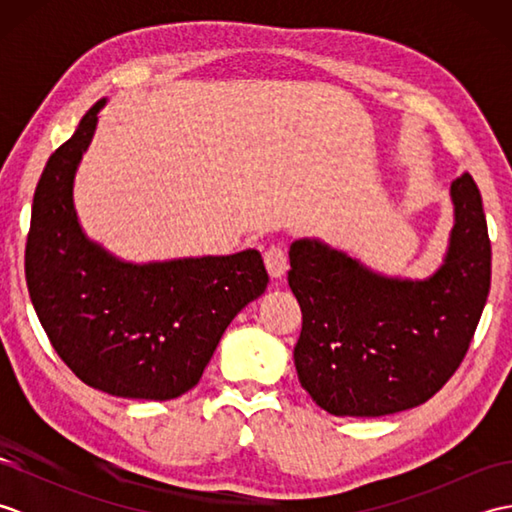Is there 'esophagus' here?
<instances>
[{
	"label": "esophagus",
	"instance_id": "obj_1",
	"mask_svg": "<svg viewBox=\"0 0 512 512\" xmlns=\"http://www.w3.org/2000/svg\"><path fill=\"white\" fill-rule=\"evenodd\" d=\"M264 264L268 268V275L273 279L284 277L288 270V257H286L284 246H275V244L270 246L264 253Z\"/></svg>",
	"mask_w": 512,
	"mask_h": 512
}]
</instances>
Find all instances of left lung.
<instances>
[{"mask_svg": "<svg viewBox=\"0 0 512 512\" xmlns=\"http://www.w3.org/2000/svg\"><path fill=\"white\" fill-rule=\"evenodd\" d=\"M455 224L444 264L422 281L365 268L319 239L290 246L301 306V387L334 416L376 418L427 402L464 361L491 288L482 195L466 171L451 184Z\"/></svg>", "mask_w": 512, "mask_h": 512, "instance_id": "obj_1", "label": "left lung"}]
</instances>
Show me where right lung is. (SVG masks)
Returning a JSON list of instances; mask_svg holds the SVG:
<instances>
[{
  "instance_id": "1",
  "label": "right lung",
  "mask_w": 512,
  "mask_h": 512,
  "mask_svg": "<svg viewBox=\"0 0 512 512\" xmlns=\"http://www.w3.org/2000/svg\"><path fill=\"white\" fill-rule=\"evenodd\" d=\"M105 99L54 151L32 200L26 284L61 361L118 398L171 400L198 385L228 323L264 295L257 250L127 264L90 242L76 220V167Z\"/></svg>"
}]
</instances>
